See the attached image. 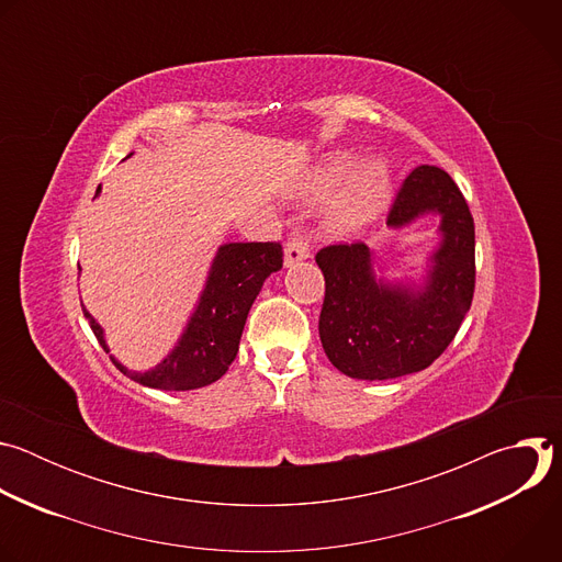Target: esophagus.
I'll return each mask as SVG.
<instances>
[{
	"instance_id": "34e87169",
	"label": "esophagus",
	"mask_w": 562,
	"mask_h": 562,
	"mask_svg": "<svg viewBox=\"0 0 562 562\" xmlns=\"http://www.w3.org/2000/svg\"><path fill=\"white\" fill-rule=\"evenodd\" d=\"M311 256V247H308V235L304 228H295L291 233V237L286 239L284 245V265L291 267L300 260H306Z\"/></svg>"
}]
</instances>
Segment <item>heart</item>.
I'll return each instance as SVG.
<instances>
[{"instance_id": "b5f03b06", "label": "heart", "mask_w": 562, "mask_h": 562, "mask_svg": "<svg viewBox=\"0 0 562 562\" xmlns=\"http://www.w3.org/2000/svg\"><path fill=\"white\" fill-rule=\"evenodd\" d=\"M356 159L351 155H338L319 167L311 191L317 198H329L345 183L329 209V226L338 233L358 231L369 224L386 204L391 193V178L386 165L380 159L362 162L355 173ZM350 180L347 181L346 178Z\"/></svg>"}]
</instances>
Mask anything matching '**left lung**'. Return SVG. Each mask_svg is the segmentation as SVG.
<instances>
[{
	"mask_svg": "<svg viewBox=\"0 0 562 562\" xmlns=\"http://www.w3.org/2000/svg\"><path fill=\"white\" fill-rule=\"evenodd\" d=\"M436 211L442 245L425 291L373 280L367 245H329L315 254L325 276L319 340L349 378L389 380L427 369L456 338L475 289V233L469 204L447 171L416 167L386 213L391 226Z\"/></svg>",
	"mask_w": 562,
	"mask_h": 562,
	"instance_id": "1",
	"label": "left lung"
}]
</instances>
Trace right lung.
Returning <instances> with one entry per match:
<instances>
[{
  "label": "right lung",
  "instance_id": "right-lung-1",
  "mask_svg": "<svg viewBox=\"0 0 562 562\" xmlns=\"http://www.w3.org/2000/svg\"><path fill=\"white\" fill-rule=\"evenodd\" d=\"M282 256L280 243L224 245L215 256L202 300L171 356L144 373L128 371L111 356L113 364L126 378L162 391H189L220 380L237 356L254 300L265 280L282 267ZM85 315L98 342L109 353L100 325L87 308Z\"/></svg>",
  "mask_w": 562,
  "mask_h": 562
}]
</instances>
